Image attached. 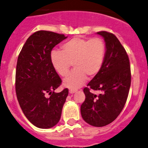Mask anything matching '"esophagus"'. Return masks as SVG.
Returning a JSON list of instances; mask_svg holds the SVG:
<instances>
[{
    "label": "esophagus",
    "mask_w": 148,
    "mask_h": 148,
    "mask_svg": "<svg viewBox=\"0 0 148 148\" xmlns=\"http://www.w3.org/2000/svg\"><path fill=\"white\" fill-rule=\"evenodd\" d=\"M76 91H77V90H72V89H71V90H69V92L71 93V94H73V93L75 92Z\"/></svg>",
    "instance_id": "34e87169"
}]
</instances>
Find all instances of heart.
<instances>
[{
    "label": "heart",
    "instance_id": "heart-1",
    "mask_svg": "<svg viewBox=\"0 0 148 148\" xmlns=\"http://www.w3.org/2000/svg\"><path fill=\"white\" fill-rule=\"evenodd\" d=\"M61 48L62 51H52L50 60L56 72L63 77L67 75L73 64L75 69L63 80L66 87L78 88L85 82L86 76L94 77L101 71L106 55L105 43L101 38L75 37Z\"/></svg>",
    "mask_w": 148,
    "mask_h": 148
}]
</instances>
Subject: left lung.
Wrapping results in <instances>:
<instances>
[{
	"label": "left lung",
	"instance_id": "left-lung-1",
	"mask_svg": "<svg viewBox=\"0 0 148 148\" xmlns=\"http://www.w3.org/2000/svg\"><path fill=\"white\" fill-rule=\"evenodd\" d=\"M104 38L106 55L99 73L83 90L85 100L80 107L85 122L102 127L114 121L124 107L131 82L130 61L126 51L112 33L97 32ZM99 90L97 96L89 90Z\"/></svg>",
	"mask_w": 148,
	"mask_h": 148
}]
</instances>
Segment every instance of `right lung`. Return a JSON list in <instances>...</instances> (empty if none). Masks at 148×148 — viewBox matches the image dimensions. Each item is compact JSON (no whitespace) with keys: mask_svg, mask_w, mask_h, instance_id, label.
<instances>
[{"mask_svg":"<svg viewBox=\"0 0 148 148\" xmlns=\"http://www.w3.org/2000/svg\"><path fill=\"white\" fill-rule=\"evenodd\" d=\"M66 38L53 32H36L27 39L17 58V100L27 119L39 128H52L58 123L68 95L67 88L54 92L62 81L50 60L53 47Z\"/></svg>","mask_w":148,"mask_h":148,"instance_id":"obj_1","label":"right lung"}]
</instances>
